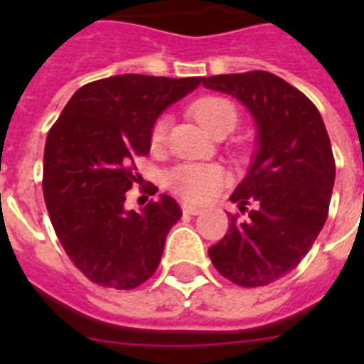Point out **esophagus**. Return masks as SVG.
<instances>
[{
    "instance_id": "1",
    "label": "esophagus",
    "mask_w": 364,
    "mask_h": 364,
    "mask_svg": "<svg viewBox=\"0 0 364 364\" xmlns=\"http://www.w3.org/2000/svg\"><path fill=\"white\" fill-rule=\"evenodd\" d=\"M202 208H198V205L194 204H183V213H187V215H198V213H202Z\"/></svg>"
}]
</instances>
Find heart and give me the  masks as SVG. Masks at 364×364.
<instances>
[{
	"mask_svg": "<svg viewBox=\"0 0 364 364\" xmlns=\"http://www.w3.org/2000/svg\"><path fill=\"white\" fill-rule=\"evenodd\" d=\"M191 111H193L196 122L210 132L211 136L223 126L234 128L236 124V109L225 98L205 96V98L194 102ZM166 128H168V119L160 117L151 132V141L154 145L164 141ZM225 179H227V171L219 164H181L166 176V183L173 193L187 200H196V202L213 196Z\"/></svg>",
	"mask_w": 364,
	"mask_h": 364,
	"instance_id": "b5f03b06",
	"label": "heart"
}]
</instances>
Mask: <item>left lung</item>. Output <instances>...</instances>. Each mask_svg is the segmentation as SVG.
Masks as SVG:
<instances>
[{
  "label": "left lung",
  "instance_id": "8db88e82",
  "mask_svg": "<svg viewBox=\"0 0 364 364\" xmlns=\"http://www.w3.org/2000/svg\"><path fill=\"white\" fill-rule=\"evenodd\" d=\"M202 85L240 100L257 126L253 162L230 196L240 211L251 205L249 217L230 215L208 253L236 285H268L299 266L327 221L336 173L327 128L304 94L268 71L204 77Z\"/></svg>",
  "mask_w": 364,
  "mask_h": 364
}]
</instances>
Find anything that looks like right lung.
Returning a JSON list of instances; mask_svg holds the SVG:
<instances>
[{
  "mask_svg": "<svg viewBox=\"0 0 364 364\" xmlns=\"http://www.w3.org/2000/svg\"><path fill=\"white\" fill-rule=\"evenodd\" d=\"M200 82L202 77L136 73L88 82L48 132L43 156L48 217L71 262L90 282L134 289L159 268L181 208L160 194L139 211L126 210V191L141 179L134 159L151 151L156 119Z\"/></svg>",
  "mask_w": 364,
  "mask_h": 364,
  "instance_id": "right-lung-1",
  "label": "right lung"
}]
</instances>
